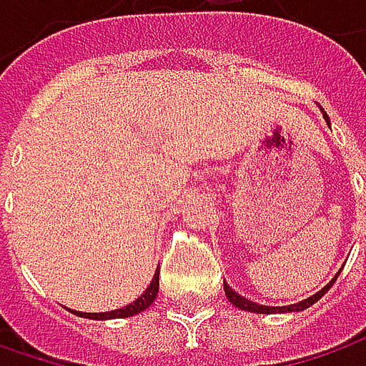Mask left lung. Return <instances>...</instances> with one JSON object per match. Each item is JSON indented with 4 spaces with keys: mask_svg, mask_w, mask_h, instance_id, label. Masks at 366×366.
I'll return each instance as SVG.
<instances>
[{
    "mask_svg": "<svg viewBox=\"0 0 366 366\" xmlns=\"http://www.w3.org/2000/svg\"><path fill=\"white\" fill-rule=\"evenodd\" d=\"M322 109V107H320ZM322 116H324V120L330 124V120H328V114L322 109ZM338 274H340V271L332 277L330 283H326L324 287L320 289L317 293H314V295H310L307 300H302V302L297 303H291V305H260V303H254L250 302V300H246L244 295H240V293H236L226 281H224V291H226V297H228V302L232 303V305H236L238 310H244V312H252V314H287V312H303V310H307L310 305H314L316 302H320V297L324 295V293H328V289L334 285V281L338 279Z\"/></svg>",
    "mask_w": 366,
    "mask_h": 366,
    "instance_id": "obj_1",
    "label": "left lung"
}]
</instances>
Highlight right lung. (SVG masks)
Listing matches in <instances>:
<instances>
[{
  "label": "right lung",
  "mask_w": 366,
  "mask_h": 366,
  "mask_svg": "<svg viewBox=\"0 0 366 366\" xmlns=\"http://www.w3.org/2000/svg\"><path fill=\"white\" fill-rule=\"evenodd\" d=\"M157 295H159V269L154 271V277H152V281H150V285L147 287V291L132 302L130 305H124L120 310H112V312H102V314H85V312H73V314H77L81 317H89V320H114V317H130L136 316V314H140V312H144L147 307L152 305V302L157 300Z\"/></svg>",
  "instance_id": "1"
}]
</instances>
